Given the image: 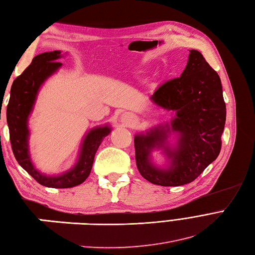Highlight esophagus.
Listing matches in <instances>:
<instances>
[{
	"instance_id": "esophagus-1",
	"label": "esophagus",
	"mask_w": 255,
	"mask_h": 255,
	"mask_svg": "<svg viewBox=\"0 0 255 255\" xmlns=\"http://www.w3.org/2000/svg\"><path fill=\"white\" fill-rule=\"evenodd\" d=\"M121 121L123 124H126V126H129V124L134 121V116L131 112H124L121 116Z\"/></svg>"
}]
</instances>
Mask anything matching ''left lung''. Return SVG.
I'll return each mask as SVG.
<instances>
[{
	"instance_id": "8db88e82",
	"label": "left lung",
	"mask_w": 255,
	"mask_h": 255,
	"mask_svg": "<svg viewBox=\"0 0 255 255\" xmlns=\"http://www.w3.org/2000/svg\"><path fill=\"white\" fill-rule=\"evenodd\" d=\"M150 100L173 115L169 122L134 136L138 171L152 184L190 183L216 159L222 148L226 105L217 72L201 52L190 50L181 76L158 87ZM155 150L165 157L163 165L153 161Z\"/></svg>"
}]
</instances>
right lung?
Here are the masks:
<instances>
[{
  "label": "right lung",
  "instance_id": "right-lung-1",
  "mask_svg": "<svg viewBox=\"0 0 255 255\" xmlns=\"http://www.w3.org/2000/svg\"><path fill=\"white\" fill-rule=\"evenodd\" d=\"M61 58H63V54L60 50L36 55L31 64L13 82L6 110L10 144L17 162L38 183L55 189L73 188L80 185L88 178L96 151L104 138L112 131L109 124L90 128L82 140L74 166L60 174L42 173L33 165L29 151L30 131L28 121L35 107L39 90L44 82L62 66V63L58 62Z\"/></svg>",
  "mask_w": 255,
  "mask_h": 255
}]
</instances>
